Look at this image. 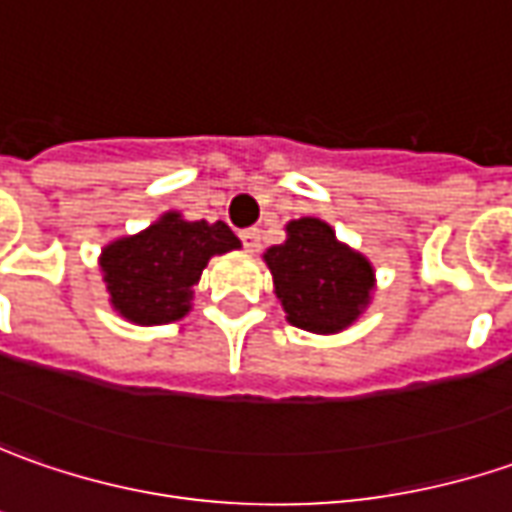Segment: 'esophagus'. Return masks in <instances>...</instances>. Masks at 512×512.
Returning <instances> with one entry per match:
<instances>
[{
	"label": "esophagus",
	"mask_w": 512,
	"mask_h": 512,
	"mask_svg": "<svg viewBox=\"0 0 512 512\" xmlns=\"http://www.w3.org/2000/svg\"><path fill=\"white\" fill-rule=\"evenodd\" d=\"M240 240H243V246H246L249 255L260 252V229H243V232H240Z\"/></svg>",
	"instance_id": "obj_1"
}]
</instances>
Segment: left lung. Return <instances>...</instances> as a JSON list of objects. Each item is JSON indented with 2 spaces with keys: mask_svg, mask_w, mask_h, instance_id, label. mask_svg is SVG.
<instances>
[{
  "mask_svg": "<svg viewBox=\"0 0 512 512\" xmlns=\"http://www.w3.org/2000/svg\"><path fill=\"white\" fill-rule=\"evenodd\" d=\"M274 297L291 326L311 334H340L360 320L377 291L371 260L337 238L320 218L286 223V240L263 252Z\"/></svg>",
  "mask_w": 512,
  "mask_h": 512,
  "instance_id": "8db88e82",
  "label": "left lung"
}]
</instances>
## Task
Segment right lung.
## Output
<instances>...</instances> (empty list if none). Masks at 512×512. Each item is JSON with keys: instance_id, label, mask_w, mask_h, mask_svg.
Returning <instances> with one entry per match:
<instances>
[{"instance_id": "right-lung-1", "label": "right lung", "mask_w": 512, "mask_h": 512, "mask_svg": "<svg viewBox=\"0 0 512 512\" xmlns=\"http://www.w3.org/2000/svg\"><path fill=\"white\" fill-rule=\"evenodd\" d=\"M235 249L240 240L223 221H186L172 209L147 229L110 240L98 269L118 317L133 326H167L192 311L206 263Z\"/></svg>"}]
</instances>
